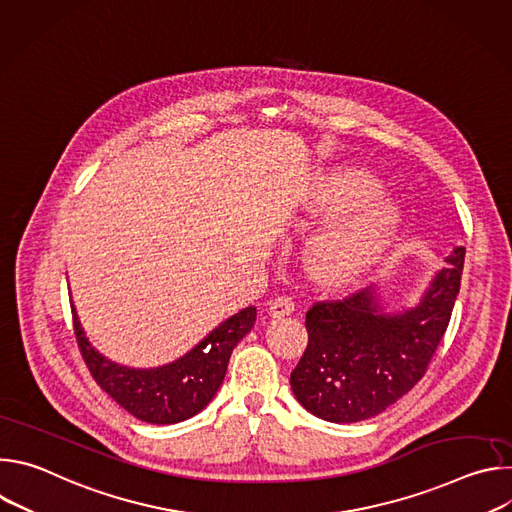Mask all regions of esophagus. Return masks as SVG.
Here are the masks:
<instances>
[{
    "label": "esophagus",
    "instance_id": "esophagus-1",
    "mask_svg": "<svg viewBox=\"0 0 512 512\" xmlns=\"http://www.w3.org/2000/svg\"><path fill=\"white\" fill-rule=\"evenodd\" d=\"M294 308H296L294 300H291L289 296H281V298H275L269 304V316L271 318H283V316H289L291 312H294Z\"/></svg>",
    "mask_w": 512,
    "mask_h": 512
}]
</instances>
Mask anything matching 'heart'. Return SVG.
Wrapping results in <instances>:
<instances>
[{
	"label": "heart",
	"mask_w": 512,
	"mask_h": 512,
	"mask_svg": "<svg viewBox=\"0 0 512 512\" xmlns=\"http://www.w3.org/2000/svg\"><path fill=\"white\" fill-rule=\"evenodd\" d=\"M381 184L362 170L324 178L312 196L316 210L348 208L328 221L310 245L314 271L328 281H346L375 265L401 225V206L381 196Z\"/></svg>",
	"instance_id": "obj_1"
}]
</instances>
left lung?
I'll use <instances>...</instances> for the list:
<instances>
[{
    "instance_id": "8db88e82",
    "label": "left lung",
    "mask_w": 512,
    "mask_h": 512,
    "mask_svg": "<svg viewBox=\"0 0 512 512\" xmlns=\"http://www.w3.org/2000/svg\"><path fill=\"white\" fill-rule=\"evenodd\" d=\"M464 247L435 271L419 302L385 312L377 287L306 314L308 348L291 373V391L316 417L356 423L383 413L427 371L460 294Z\"/></svg>"
}]
</instances>
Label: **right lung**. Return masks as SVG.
<instances>
[{
    "label": "right lung",
    "instance_id": "obj_1",
    "mask_svg": "<svg viewBox=\"0 0 512 512\" xmlns=\"http://www.w3.org/2000/svg\"><path fill=\"white\" fill-rule=\"evenodd\" d=\"M257 318L253 306L218 324L192 350L154 369H131L103 356L87 338L72 306L81 354L97 385L133 417L168 425L200 413L227 375L233 348L249 334Z\"/></svg>",
    "mask_w": 512,
    "mask_h": 512
}]
</instances>
